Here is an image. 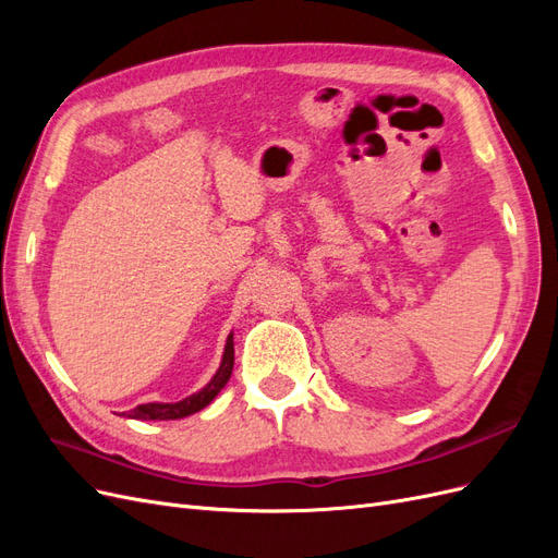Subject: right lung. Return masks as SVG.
<instances>
[{
  "instance_id": "add662e5",
  "label": "right lung",
  "mask_w": 558,
  "mask_h": 558,
  "mask_svg": "<svg viewBox=\"0 0 558 558\" xmlns=\"http://www.w3.org/2000/svg\"><path fill=\"white\" fill-rule=\"evenodd\" d=\"M232 365H234V347H232V335H228V342H226V351H223V363L218 367V373L214 375V379L202 388V391L183 398L179 402H146L140 404V408L130 410L128 416L132 418H142V421H170V418H183L189 414L199 412L202 408H207V404L218 396V391L228 384L230 375H232Z\"/></svg>"
}]
</instances>
